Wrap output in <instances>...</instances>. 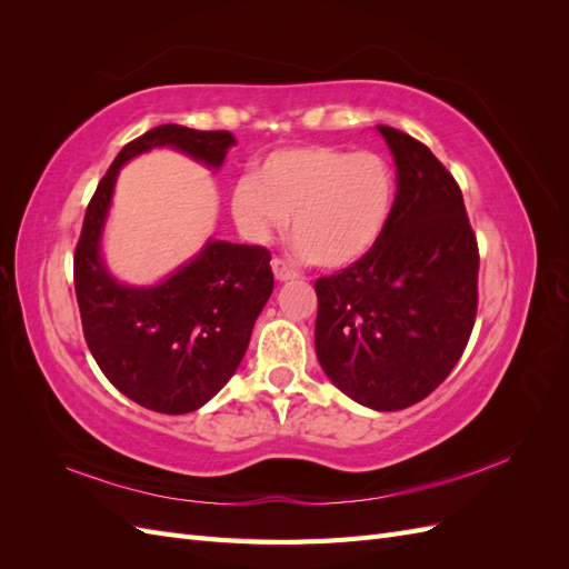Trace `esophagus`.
I'll list each match as a JSON object with an SVG mask.
<instances>
[{
    "mask_svg": "<svg viewBox=\"0 0 569 569\" xmlns=\"http://www.w3.org/2000/svg\"><path fill=\"white\" fill-rule=\"evenodd\" d=\"M272 272H274V278H278L280 282L297 280V278H299V270L291 268V266L284 261V258H280V256L272 258Z\"/></svg>",
    "mask_w": 569,
    "mask_h": 569,
    "instance_id": "esophagus-1",
    "label": "esophagus"
}]
</instances>
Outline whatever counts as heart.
<instances>
[{"label":"heart","mask_w":569,"mask_h":569,"mask_svg":"<svg viewBox=\"0 0 569 569\" xmlns=\"http://www.w3.org/2000/svg\"><path fill=\"white\" fill-rule=\"evenodd\" d=\"M393 206V173L372 151L295 147L272 151L232 189V213L253 239L291 220L299 249L322 268H347L382 237Z\"/></svg>","instance_id":"b5f03b06"}]
</instances>
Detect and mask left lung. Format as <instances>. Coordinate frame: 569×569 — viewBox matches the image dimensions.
Masks as SVG:
<instances>
[{"mask_svg": "<svg viewBox=\"0 0 569 569\" xmlns=\"http://www.w3.org/2000/svg\"><path fill=\"white\" fill-rule=\"evenodd\" d=\"M393 153L396 197L377 244L316 280V353L353 401L401 410L432 393L477 318V237L462 192L416 137L377 126Z\"/></svg>", "mask_w": 569, "mask_h": 569, "instance_id": "1", "label": "left lung"}]
</instances>
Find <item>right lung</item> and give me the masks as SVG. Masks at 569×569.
Segmentation results:
<instances>
[{"mask_svg":"<svg viewBox=\"0 0 569 569\" xmlns=\"http://www.w3.org/2000/svg\"><path fill=\"white\" fill-rule=\"evenodd\" d=\"M228 130L159 126L128 142L99 180L73 253L82 335L97 366L128 399L149 410L192 412L228 385L247 353L253 322L272 295L270 251L211 242L157 287L118 284L99 253L118 168L153 147H173L222 166Z\"/></svg>","mask_w":569,"mask_h":569,"instance_id":"right-lung-1","label":"right lung"}]
</instances>
